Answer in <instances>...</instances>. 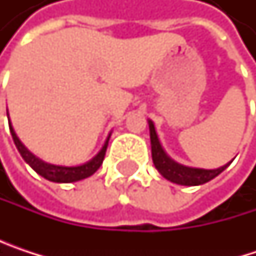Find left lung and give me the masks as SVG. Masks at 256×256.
Instances as JSON below:
<instances>
[{
  "label": "left lung",
  "mask_w": 256,
  "mask_h": 256,
  "mask_svg": "<svg viewBox=\"0 0 256 256\" xmlns=\"http://www.w3.org/2000/svg\"><path fill=\"white\" fill-rule=\"evenodd\" d=\"M150 138H151V154H152L154 166L164 178L169 179L170 182H175V184H179V185H188V186L202 185L204 182H209L210 179H214L215 176H218L222 170H226L230 166L231 162L228 164L220 168V169L208 170V169L186 168V166L175 163L163 151V148H162V145L158 142V138H157V133H156L152 122H150Z\"/></svg>",
  "instance_id": "obj_1"
}]
</instances>
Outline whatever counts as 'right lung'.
<instances>
[{"instance_id":"add662e5","label":"right lung","mask_w":256,"mask_h":256,"mask_svg":"<svg viewBox=\"0 0 256 256\" xmlns=\"http://www.w3.org/2000/svg\"><path fill=\"white\" fill-rule=\"evenodd\" d=\"M8 126H10V133L13 136V140H14V145L16 148L19 150L20 156L24 157L26 163L38 174L41 175L42 178L48 179L52 182H64V184H68V182H76L80 179L88 178L92 176L102 164L104 158H105V152H106V146H108V140L110 138L106 139L104 148L100 150V152L92 158L90 162H87L86 164H81V166H74V168H66V166H56V164H48V163H44L42 160L36 158L32 152H29L25 148V145L19 140V138L16 136L14 130L12 128V123L8 122Z\"/></svg>"}]
</instances>
